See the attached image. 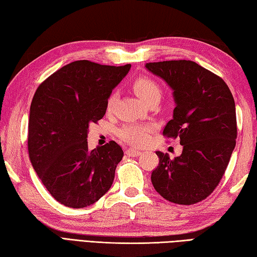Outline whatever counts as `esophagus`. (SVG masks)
I'll list each match as a JSON object with an SVG mask.
<instances>
[{
    "label": "esophagus",
    "instance_id": "obj_1",
    "mask_svg": "<svg viewBox=\"0 0 257 257\" xmlns=\"http://www.w3.org/2000/svg\"><path fill=\"white\" fill-rule=\"evenodd\" d=\"M125 155L129 157H138L141 155V151L135 149V148H128L125 150Z\"/></svg>",
    "mask_w": 257,
    "mask_h": 257
}]
</instances>
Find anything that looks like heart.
<instances>
[{
	"instance_id": "b5f03b06",
	"label": "heart",
	"mask_w": 257,
	"mask_h": 257,
	"mask_svg": "<svg viewBox=\"0 0 257 257\" xmlns=\"http://www.w3.org/2000/svg\"><path fill=\"white\" fill-rule=\"evenodd\" d=\"M133 89L141 100L147 102L154 97H160V87L148 76H139L132 84ZM114 103V96L110 95L106 102V109L110 111ZM155 125L150 123H127L119 129L118 135L122 140L134 146H144L149 140Z\"/></svg>"
}]
</instances>
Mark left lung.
I'll list each match as a JSON object with an SVG mask.
<instances>
[{"label": "left lung", "mask_w": 257, "mask_h": 257, "mask_svg": "<svg viewBox=\"0 0 257 257\" xmlns=\"http://www.w3.org/2000/svg\"><path fill=\"white\" fill-rule=\"evenodd\" d=\"M151 73L173 89L176 108L162 135L180 139V157L157 151L159 165L151 182L162 198L191 205L206 199L219 185L237 137L235 102L220 76L192 61L147 63Z\"/></svg>", "instance_id": "8db88e82"}]
</instances>
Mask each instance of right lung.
<instances>
[{
  "label": "right lung",
  "mask_w": 257,
  "mask_h": 257,
  "mask_svg": "<svg viewBox=\"0 0 257 257\" xmlns=\"http://www.w3.org/2000/svg\"><path fill=\"white\" fill-rule=\"evenodd\" d=\"M130 67L76 61L37 87L27 134L30 160L48 192L65 206L94 204L111 187L121 147L111 140L89 150L87 135L89 124L105 116L108 97Z\"/></svg>",
  "instance_id": "right-lung-1"
}]
</instances>
